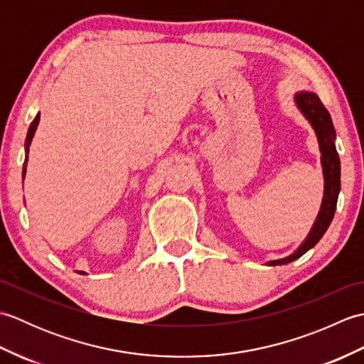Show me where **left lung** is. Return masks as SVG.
I'll return each instance as SVG.
<instances>
[{"label":"left lung","mask_w":364,"mask_h":364,"mask_svg":"<svg viewBox=\"0 0 364 364\" xmlns=\"http://www.w3.org/2000/svg\"><path fill=\"white\" fill-rule=\"evenodd\" d=\"M296 105L301 114L310 120L311 127L316 131L319 141V149L322 153V167H323V180H326V191H323L322 206L316 219L314 225L310 231V235L304 241L299 249L292 255L282 259L269 261V266H282L288 262L300 258L301 255L306 253L310 249L319 242V239L326 233L331 219L335 215L338 194L341 189V166H339V156L335 146V127L331 123V117L326 106L322 105L319 97L313 92H300L296 97Z\"/></svg>","instance_id":"1"}]
</instances>
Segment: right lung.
<instances>
[{"label":"right lung","mask_w":364,"mask_h":364,"mask_svg":"<svg viewBox=\"0 0 364 364\" xmlns=\"http://www.w3.org/2000/svg\"><path fill=\"white\" fill-rule=\"evenodd\" d=\"M38 120H41V114L36 115V119L33 120V123L29 125V129H28V136H26V141H25V150H26V158H25V166H23V178H25V173H26V162H28V153H29V145H31V141H33L34 137V133L37 129V125H38ZM84 274V272H81Z\"/></svg>","instance_id":"add662e5"}]
</instances>
